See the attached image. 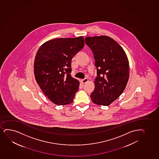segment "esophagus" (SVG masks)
I'll use <instances>...</instances> for the list:
<instances>
[{"label":"esophagus","instance_id":"obj_1","mask_svg":"<svg viewBox=\"0 0 159 159\" xmlns=\"http://www.w3.org/2000/svg\"><path fill=\"white\" fill-rule=\"evenodd\" d=\"M81 81H82V82L83 83H84H84H86V82H88V81H89V80H88L87 78H85V79L82 80Z\"/></svg>","mask_w":159,"mask_h":159}]
</instances>
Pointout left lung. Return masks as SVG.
Returning <instances> with one entry per match:
<instances>
[{
    "label": "left lung",
    "instance_id": "1",
    "mask_svg": "<svg viewBox=\"0 0 159 159\" xmlns=\"http://www.w3.org/2000/svg\"><path fill=\"white\" fill-rule=\"evenodd\" d=\"M85 41L93 52L97 68L98 76L91 98L95 104L109 106L127 85L129 76L128 58L123 48L110 37H88Z\"/></svg>",
    "mask_w": 159,
    "mask_h": 159
}]
</instances>
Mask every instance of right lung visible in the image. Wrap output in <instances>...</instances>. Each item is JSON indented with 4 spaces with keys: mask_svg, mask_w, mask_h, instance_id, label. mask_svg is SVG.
<instances>
[{
    "mask_svg": "<svg viewBox=\"0 0 159 159\" xmlns=\"http://www.w3.org/2000/svg\"><path fill=\"white\" fill-rule=\"evenodd\" d=\"M84 46V38H58L41 46L34 63L35 79L48 99L57 105L72 103L80 82L71 77L73 57Z\"/></svg>",
    "mask_w": 159,
    "mask_h": 159,
    "instance_id": "obj_1",
    "label": "right lung"
}]
</instances>
